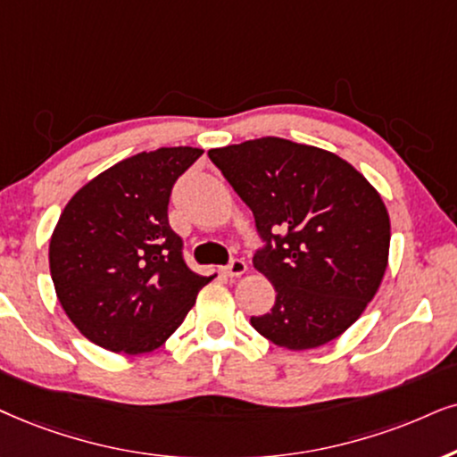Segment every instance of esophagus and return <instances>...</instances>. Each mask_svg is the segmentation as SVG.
Segmentation results:
<instances>
[{
  "instance_id": "34e87169",
  "label": "esophagus",
  "mask_w": 457,
  "mask_h": 457,
  "mask_svg": "<svg viewBox=\"0 0 457 457\" xmlns=\"http://www.w3.org/2000/svg\"><path fill=\"white\" fill-rule=\"evenodd\" d=\"M245 271H246V263H245V259H240V257H234L232 262L223 268V274L229 276V278H238V276L245 274Z\"/></svg>"
}]
</instances>
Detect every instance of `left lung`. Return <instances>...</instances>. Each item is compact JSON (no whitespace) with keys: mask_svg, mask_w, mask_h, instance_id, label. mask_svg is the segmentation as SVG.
Wrapping results in <instances>:
<instances>
[{"mask_svg":"<svg viewBox=\"0 0 457 457\" xmlns=\"http://www.w3.org/2000/svg\"><path fill=\"white\" fill-rule=\"evenodd\" d=\"M209 158L265 242L253 265L276 302L251 325L287 350L333 342L382 285L390 248L382 195L339 155L278 137L211 149Z\"/></svg>","mask_w":457,"mask_h":457,"instance_id":"obj_1","label":"left lung"}]
</instances>
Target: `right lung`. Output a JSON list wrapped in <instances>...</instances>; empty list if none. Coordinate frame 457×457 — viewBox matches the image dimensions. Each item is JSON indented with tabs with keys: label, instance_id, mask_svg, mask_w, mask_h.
<instances>
[{
	"label": "right lung",
	"instance_id": "add662e5",
	"mask_svg": "<svg viewBox=\"0 0 457 457\" xmlns=\"http://www.w3.org/2000/svg\"><path fill=\"white\" fill-rule=\"evenodd\" d=\"M204 154L160 147L101 172L67 202L50 238L56 297L92 344L124 354L160 348L212 276L183 259L169 223L179 177Z\"/></svg>",
	"mask_w": 457,
	"mask_h": 457
}]
</instances>
